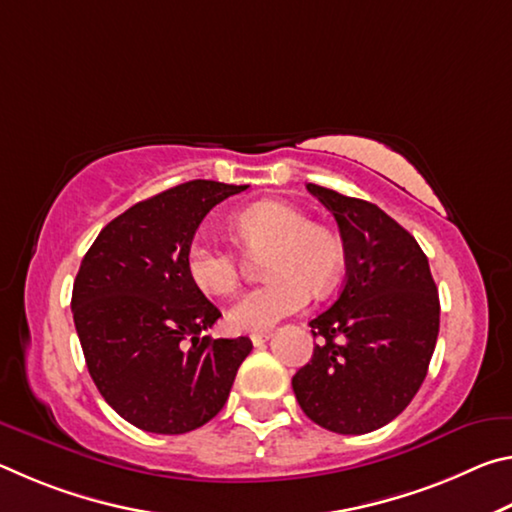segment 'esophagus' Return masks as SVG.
I'll list each match as a JSON object with an SVG mask.
<instances>
[{"label": "esophagus", "instance_id": "obj_1", "mask_svg": "<svg viewBox=\"0 0 512 512\" xmlns=\"http://www.w3.org/2000/svg\"><path fill=\"white\" fill-rule=\"evenodd\" d=\"M268 339H271V332H255V334H250V341H253L255 348H262V345Z\"/></svg>", "mask_w": 512, "mask_h": 512}]
</instances>
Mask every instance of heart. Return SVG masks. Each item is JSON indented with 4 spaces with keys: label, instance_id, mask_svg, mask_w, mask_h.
<instances>
[{
    "label": "heart",
    "instance_id": "1",
    "mask_svg": "<svg viewBox=\"0 0 512 512\" xmlns=\"http://www.w3.org/2000/svg\"><path fill=\"white\" fill-rule=\"evenodd\" d=\"M232 230L248 253L262 255L266 284L246 291L228 309V325L237 332H264L277 320L307 305L311 291L334 289L343 264V248L332 230L309 223L300 210L264 201L232 216ZM187 275L210 296H228L239 287L241 259L214 239L198 235L185 253Z\"/></svg>",
    "mask_w": 512,
    "mask_h": 512
}]
</instances>
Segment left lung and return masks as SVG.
<instances>
[{
	"label": "left lung",
	"mask_w": 512,
	"mask_h": 512,
	"mask_svg": "<svg viewBox=\"0 0 512 512\" xmlns=\"http://www.w3.org/2000/svg\"><path fill=\"white\" fill-rule=\"evenodd\" d=\"M307 189L339 223L345 282L309 323L320 343L291 386L309 420L359 436L395 420L420 391L438 339V289L418 241L384 210L314 183Z\"/></svg>",
	"instance_id": "left-lung-1"
}]
</instances>
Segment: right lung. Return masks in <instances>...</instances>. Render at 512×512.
<instances>
[{
    "instance_id": "obj_1",
    "label": "right lung",
    "mask_w": 512,
    "mask_h": 512,
    "mask_svg": "<svg viewBox=\"0 0 512 512\" xmlns=\"http://www.w3.org/2000/svg\"><path fill=\"white\" fill-rule=\"evenodd\" d=\"M246 187H171L112 219L83 257L72 311L85 363L103 400L137 429L176 436L203 427L253 350L248 336H201L221 311L185 268L207 212Z\"/></svg>"
}]
</instances>
